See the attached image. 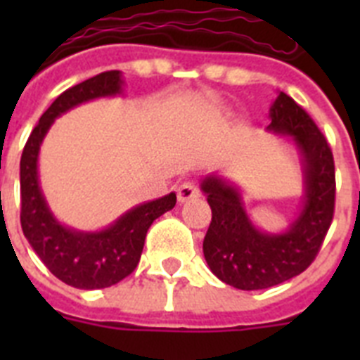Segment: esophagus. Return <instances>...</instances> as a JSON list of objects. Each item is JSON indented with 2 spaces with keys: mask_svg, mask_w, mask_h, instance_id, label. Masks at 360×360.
Returning <instances> with one entry per match:
<instances>
[{
  "mask_svg": "<svg viewBox=\"0 0 360 360\" xmlns=\"http://www.w3.org/2000/svg\"><path fill=\"white\" fill-rule=\"evenodd\" d=\"M176 195H178V202L184 203V202H189V200L198 198L200 191H198V187H196L193 182H184V184H180V186H178Z\"/></svg>",
  "mask_w": 360,
  "mask_h": 360,
  "instance_id": "1",
  "label": "esophagus"
}]
</instances>
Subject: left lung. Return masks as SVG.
Segmentation results:
<instances>
[{
	"label": "left lung",
	"instance_id": "8db88e82",
	"mask_svg": "<svg viewBox=\"0 0 360 360\" xmlns=\"http://www.w3.org/2000/svg\"><path fill=\"white\" fill-rule=\"evenodd\" d=\"M266 131L290 139L303 174L297 214L283 231L257 227L245 209L243 191L221 173L202 178L200 189L212 219L203 256L219 281L240 290H263L299 276L316 259L333 218L335 167L330 146L316 122L292 97L279 91Z\"/></svg>",
	"mask_w": 360,
	"mask_h": 360
}]
</instances>
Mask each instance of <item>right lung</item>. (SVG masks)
<instances>
[{"instance_id":"add662e5","label":"right lung","mask_w":360,"mask_h":360,"mask_svg":"<svg viewBox=\"0 0 360 360\" xmlns=\"http://www.w3.org/2000/svg\"><path fill=\"white\" fill-rule=\"evenodd\" d=\"M124 86L122 72L111 70L63 91L41 115L39 124L25 144L19 164L25 238L57 279L81 290L111 287L131 274L141 262L148 229L176 203V195L169 193L162 198L139 203L108 227L81 231L59 221L44 198L39 182V151L52 124L79 104L122 95Z\"/></svg>"}]
</instances>
